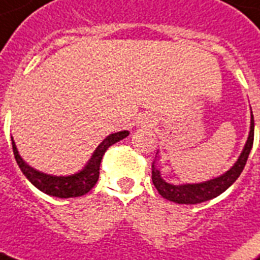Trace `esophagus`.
<instances>
[{
    "label": "esophagus",
    "mask_w": 260,
    "mask_h": 260,
    "mask_svg": "<svg viewBox=\"0 0 260 260\" xmlns=\"http://www.w3.org/2000/svg\"><path fill=\"white\" fill-rule=\"evenodd\" d=\"M151 122H152V121H151L150 118H147L146 121H144V124H150V125H151Z\"/></svg>",
    "instance_id": "1"
}]
</instances>
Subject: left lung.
I'll use <instances>...</instances> for the list:
<instances>
[{
	"mask_svg": "<svg viewBox=\"0 0 260 260\" xmlns=\"http://www.w3.org/2000/svg\"><path fill=\"white\" fill-rule=\"evenodd\" d=\"M252 144H254V116L251 114V131L250 135H248V140L244 146V150H243L242 155L239 156L238 162L234 165V167L226 171L225 174H222L221 177L214 178L212 181L204 182V183L174 186L163 181L160 178L159 170H156L152 165V182H154L159 194L169 201L177 202V204H187V205L209 201L212 198L224 193L240 177L243 169L246 166Z\"/></svg>",
	"mask_w": 260,
	"mask_h": 260,
	"instance_id": "8db88e82",
	"label": "left lung"
}]
</instances>
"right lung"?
I'll use <instances>...</instances> for the list:
<instances>
[{
  "label": "right lung",
  "instance_id": "obj_1",
  "mask_svg": "<svg viewBox=\"0 0 260 260\" xmlns=\"http://www.w3.org/2000/svg\"><path fill=\"white\" fill-rule=\"evenodd\" d=\"M128 134H129L128 131H122V132L109 135L97 147V150L94 151L93 156L90 159V162L87 163V166L81 173L70 175V177H52V175H47V174L34 170L18 155L13 139H12V147H13L14 159H16L18 167L21 169L22 174L29 179L32 185L36 186L39 190H42L43 193L59 198L81 197L93 189L94 185L97 183L98 177H100V165H101L102 156L106 152V150L112 144L126 138Z\"/></svg>",
  "mask_w": 260,
  "mask_h": 260
}]
</instances>
